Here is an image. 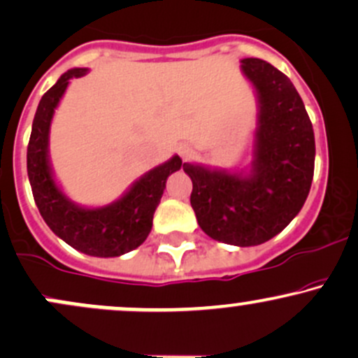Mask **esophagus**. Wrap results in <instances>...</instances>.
Listing matches in <instances>:
<instances>
[{
  "label": "esophagus",
  "instance_id": "34e87169",
  "mask_svg": "<svg viewBox=\"0 0 358 358\" xmlns=\"http://www.w3.org/2000/svg\"><path fill=\"white\" fill-rule=\"evenodd\" d=\"M178 155L182 156L183 162H187V159H190V156H192V148L188 145H180Z\"/></svg>",
  "mask_w": 358,
  "mask_h": 358
}]
</instances>
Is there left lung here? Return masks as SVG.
<instances>
[{"mask_svg":"<svg viewBox=\"0 0 358 358\" xmlns=\"http://www.w3.org/2000/svg\"><path fill=\"white\" fill-rule=\"evenodd\" d=\"M241 71L257 96V127L248 171L185 163L190 203L200 229L239 248L273 239L298 215L315 171V134L298 90L261 59H242Z\"/></svg>","mask_w":358,"mask_h":358,"instance_id":"1","label":"left lung"}]
</instances>
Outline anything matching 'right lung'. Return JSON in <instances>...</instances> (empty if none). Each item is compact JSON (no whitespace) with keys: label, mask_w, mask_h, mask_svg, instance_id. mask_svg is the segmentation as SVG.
Returning <instances> with one entry per match:
<instances>
[{"label":"right lung","mask_w":358,"mask_h":358,"mask_svg":"<svg viewBox=\"0 0 358 358\" xmlns=\"http://www.w3.org/2000/svg\"><path fill=\"white\" fill-rule=\"evenodd\" d=\"M85 73L87 69L67 71L43 94L36 108L27 150L28 180L36 207L55 236L87 256L117 257L146 241L168 176L178 171L185 163L178 155L171 156L168 162L138 178L121 199L104 207L87 208L73 203L53 178L48 158V134L53 113L69 82Z\"/></svg>","instance_id":"right-lung-1"}]
</instances>
